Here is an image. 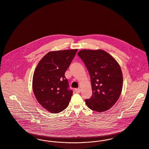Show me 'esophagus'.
I'll list each match as a JSON object with an SVG mask.
<instances>
[{
  "mask_svg": "<svg viewBox=\"0 0 149 149\" xmlns=\"http://www.w3.org/2000/svg\"><path fill=\"white\" fill-rule=\"evenodd\" d=\"M75 91L77 93H79L81 92V89L79 88H75Z\"/></svg>",
  "mask_w": 149,
  "mask_h": 149,
  "instance_id": "obj_1",
  "label": "esophagus"
}]
</instances>
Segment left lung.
<instances>
[{
	"label": "left lung",
	"mask_w": 149,
	"mask_h": 149,
	"mask_svg": "<svg viewBox=\"0 0 149 149\" xmlns=\"http://www.w3.org/2000/svg\"><path fill=\"white\" fill-rule=\"evenodd\" d=\"M86 67L93 94L85 99L88 108L97 112L109 110L119 99L122 90L123 75L119 64L107 52L82 50L78 53Z\"/></svg>",
	"instance_id": "8db88e82"
}]
</instances>
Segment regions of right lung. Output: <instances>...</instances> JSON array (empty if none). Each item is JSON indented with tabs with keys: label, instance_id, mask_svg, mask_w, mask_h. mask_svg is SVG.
<instances>
[{
	"label": "right lung",
	"instance_id": "obj_1",
	"mask_svg": "<svg viewBox=\"0 0 149 149\" xmlns=\"http://www.w3.org/2000/svg\"><path fill=\"white\" fill-rule=\"evenodd\" d=\"M78 50L51 51L39 62L33 76V88L40 104L51 113H59L69 104L72 95L65 76Z\"/></svg>",
	"mask_w": 149,
	"mask_h": 149
}]
</instances>
